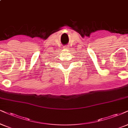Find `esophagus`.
<instances>
[{
  "label": "esophagus",
  "mask_w": 128,
  "mask_h": 128,
  "mask_svg": "<svg viewBox=\"0 0 128 128\" xmlns=\"http://www.w3.org/2000/svg\"><path fill=\"white\" fill-rule=\"evenodd\" d=\"M65 48H67V47H65Z\"/></svg>",
  "instance_id": "1"
}]
</instances>
